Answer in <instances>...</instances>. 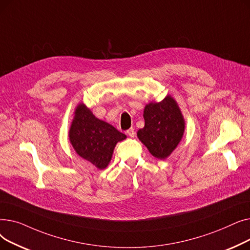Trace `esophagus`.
Listing matches in <instances>:
<instances>
[{
  "instance_id": "esophagus-1",
  "label": "esophagus",
  "mask_w": 250,
  "mask_h": 250,
  "mask_svg": "<svg viewBox=\"0 0 250 250\" xmlns=\"http://www.w3.org/2000/svg\"><path fill=\"white\" fill-rule=\"evenodd\" d=\"M126 134H127L130 138H134V137L136 136V132H135V129H134L133 127L127 129V130H126Z\"/></svg>"
}]
</instances>
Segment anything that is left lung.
I'll return each instance as SVG.
<instances>
[{
    "label": "left lung",
    "instance_id": "1",
    "mask_svg": "<svg viewBox=\"0 0 250 250\" xmlns=\"http://www.w3.org/2000/svg\"><path fill=\"white\" fill-rule=\"evenodd\" d=\"M145 126L138 130V138L158 159L172 153L185 132V121L177 103L171 96L161 102H151L144 109Z\"/></svg>",
    "mask_w": 250,
    "mask_h": 250
}]
</instances>
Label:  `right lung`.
Returning <instances> with one entry per match:
<instances>
[{
    "instance_id": "obj_1",
    "label": "right lung",
    "mask_w": 250,
    "mask_h": 250,
    "mask_svg": "<svg viewBox=\"0 0 250 250\" xmlns=\"http://www.w3.org/2000/svg\"><path fill=\"white\" fill-rule=\"evenodd\" d=\"M69 137L78 155L99 169L110 162L116 143L126 138L111 125L98 120L82 103L76 108Z\"/></svg>"
}]
</instances>
